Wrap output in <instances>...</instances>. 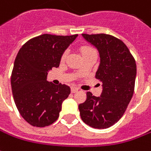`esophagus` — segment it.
<instances>
[{"instance_id": "1", "label": "esophagus", "mask_w": 151, "mask_h": 151, "mask_svg": "<svg viewBox=\"0 0 151 151\" xmlns=\"http://www.w3.org/2000/svg\"><path fill=\"white\" fill-rule=\"evenodd\" d=\"M78 88H76V87H72V88H71L72 93H76V92H78Z\"/></svg>"}]
</instances>
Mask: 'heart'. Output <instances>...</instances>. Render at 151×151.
<instances>
[{"mask_svg":"<svg viewBox=\"0 0 151 151\" xmlns=\"http://www.w3.org/2000/svg\"><path fill=\"white\" fill-rule=\"evenodd\" d=\"M93 50V49H91V48H89V47H83L82 49H81V50H82V53L83 54L84 52L88 51V50ZM67 56H68V51H65L63 55V59H65V58L67 57Z\"/></svg>","mask_w":151,"mask_h":151,"instance_id":"obj_1","label":"heart"}]
</instances>
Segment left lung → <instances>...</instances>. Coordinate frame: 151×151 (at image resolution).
<instances>
[{
  "instance_id": "1",
  "label": "left lung",
  "mask_w": 151,
  "mask_h": 151,
  "mask_svg": "<svg viewBox=\"0 0 151 151\" xmlns=\"http://www.w3.org/2000/svg\"><path fill=\"white\" fill-rule=\"evenodd\" d=\"M83 38L95 46L100 55L95 78L102 83L101 96L87 92L78 109L83 122L94 128H107L124 114L134 90L137 73L134 58L127 45L114 36L100 34Z\"/></svg>"
}]
</instances>
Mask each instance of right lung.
I'll return each instance as SVG.
<instances>
[{
    "mask_svg": "<svg viewBox=\"0 0 151 151\" xmlns=\"http://www.w3.org/2000/svg\"><path fill=\"white\" fill-rule=\"evenodd\" d=\"M78 35H42L29 40L19 50L11 77L13 99L23 118L42 128L56 122L70 87L47 81L52 68L59 67L64 51Z\"/></svg>",
    "mask_w": 151,
    "mask_h": 151,
    "instance_id": "right-lung-1",
    "label": "right lung"
}]
</instances>
